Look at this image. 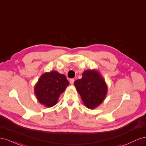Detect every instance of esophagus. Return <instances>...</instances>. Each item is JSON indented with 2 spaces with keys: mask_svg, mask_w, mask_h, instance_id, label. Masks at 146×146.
Masks as SVG:
<instances>
[{
  "mask_svg": "<svg viewBox=\"0 0 146 146\" xmlns=\"http://www.w3.org/2000/svg\"><path fill=\"white\" fill-rule=\"evenodd\" d=\"M69 82H70V84H71V85H73V84H74V79H73V78L70 79Z\"/></svg>",
  "mask_w": 146,
  "mask_h": 146,
  "instance_id": "obj_1",
  "label": "esophagus"
}]
</instances>
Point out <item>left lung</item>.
I'll return each instance as SVG.
<instances>
[{
    "instance_id": "8db88e82",
    "label": "left lung",
    "mask_w": 146,
    "mask_h": 146,
    "mask_svg": "<svg viewBox=\"0 0 146 146\" xmlns=\"http://www.w3.org/2000/svg\"><path fill=\"white\" fill-rule=\"evenodd\" d=\"M77 92L83 102L90 109H94L105 99L107 93V86L103 77L96 70H86L82 78L74 82Z\"/></svg>"
}]
</instances>
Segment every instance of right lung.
<instances>
[{
    "label": "right lung",
    "mask_w": 146,
    "mask_h": 146,
    "mask_svg": "<svg viewBox=\"0 0 146 146\" xmlns=\"http://www.w3.org/2000/svg\"><path fill=\"white\" fill-rule=\"evenodd\" d=\"M69 85L66 77L52 70L43 74L35 86V94L38 102L47 107H52L58 102L61 93Z\"/></svg>",
    "instance_id": "right-lung-1"
}]
</instances>
